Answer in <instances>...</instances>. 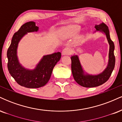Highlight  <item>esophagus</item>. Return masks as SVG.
<instances>
[{
    "label": "esophagus",
    "instance_id": "34e87169",
    "mask_svg": "<svg viewBox=\"0 0 122 122\" xmlns=\"http://www.w3.org/2000/svg\"><path fill=\"white\" fill-rule=\"evenodd\" d=\"M71 54V50L68 48H65L62 50V55L65 56V55H69Z\"/></svg>",
    "mask_w": 122,
    "mask_h": 122
}]
</instances>
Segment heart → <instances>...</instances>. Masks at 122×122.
<instances>
[{
  "instance_id": "obj_1",
  "label": "heart",
  "mask_w": 122,
  "mask_h": 122,
  "mask_svg": "<svg viewBox=\"0 0 122 122\" xmlns=\"http://www.w3.org/2000/svg\"><path fill=\"white\" fill-rule=\"evenodd\" d=\"M81 28L77 25H70L65 27L61 33V36L64 39H69L75 37L79 34Z\"/></svg>"
}]
</instances>
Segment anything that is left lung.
<instances>
[{
    "label": "left lung",
    "mask_w": 122,
    "mask_h": 122,
    "mask_svg": "<svg viewBox=\"0 0 122 122\" xmlns=\"http://www.w3.org/2000/svg\"><path fill=\"white\" fill-rule=\"evenodd\" d=\"M95 28L96 29L95 32L98 31L106 36L109 44L108 63L104 71L97 75L89 74L83 69L79 57L77 55L74 54L71 57L72 60L71 69L74 79L81 86L86 88L96 87L107 81L111 75L115 64V58L114 53L115 46L114 42L110 38L108 27L104 23H102L99 25H95Z\"/></svg>",
    "instance_id": "1"
}]
</instances>
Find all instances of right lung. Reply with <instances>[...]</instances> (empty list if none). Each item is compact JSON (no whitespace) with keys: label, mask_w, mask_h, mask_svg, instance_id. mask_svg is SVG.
Wrapping results in <instances>:
<instances>
[{"label":"right lung","mask_w":122,"mask_h":122,"mask_svg":"<svg viewBox=\"0 0 122 122\" xmlns=\"http://www.w3.org/2000/svg\"><path fill=\"white\" fill-rule=\"evenodd\" d=\"M38 30L39 27L34 22H29L22 25L14 34L7 53L10 74L18 84L26 88H38L46 84L54 66L61 57L60 52L43 56L33 69L25 68L20 64L18 57L19 42L27 33L37 32Z\"/></svg>","instance_id":"obj_1"}]
</instances>
